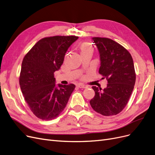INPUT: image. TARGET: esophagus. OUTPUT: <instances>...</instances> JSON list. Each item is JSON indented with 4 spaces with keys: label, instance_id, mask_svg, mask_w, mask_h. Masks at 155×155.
Here are the masks:
<instances>
[{
    "label": "esophagus",
    "instance_id": "1",
    "mask_svg": "<svg viewBox=\"0 0 155 155\" xmlns=\"http://www.w3.org/2000/svg\"><path fill=\"white\" fill-rule=\"evenodd\" d=\"M77 86L80 88H86L87 87V86H86V85H84L82 84H78L77 85Z\"/></svg>",
    "mask_w": 155,
    "mask_h": 155
}]
</instances>
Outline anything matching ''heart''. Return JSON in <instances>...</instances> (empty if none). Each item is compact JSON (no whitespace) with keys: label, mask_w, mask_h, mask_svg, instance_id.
Instances as JSON below:
<instances>
[{"label":"heart","mask_w":155,"mask_h":155,"mask_svg":"<svg viewBox=\"0 0 155 155\" xmlns=\"http://www.w3.org/2000/svg\"><path fill=\"white\" fill-rule=\"evenodd\" d=\"M81 53H82V52L88 51L89 50H93V49L91 46H90V44L87 42H84L81 44Z\"/></svg>","instance_id":"heart-1"}]
</instances>
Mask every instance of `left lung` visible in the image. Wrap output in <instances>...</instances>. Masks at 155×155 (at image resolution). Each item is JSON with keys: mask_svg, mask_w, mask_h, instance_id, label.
<instances>
[{"mask_svg": "<svg viewBox=\"0 0 155 155\" xmlns=\"http://www.w3.org/2000/svg\"><path fill=\"white\" fill-rule=\"evenodd\" d=\"M93 40L100 54L99 73L108 84L104 89L92 87L95 95L90 105L104 116L116 115L126 107L135 84L133 58L126 48L110 38L93 37Z\"/></svg>", "mask_w": 155, "mask_h": 155, "instance_id": "obj_1", "label": "left lung"}]
</instances>
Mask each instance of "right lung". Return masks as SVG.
<instances>
[{"label":"right lung","mask_w":155,"mask_h":155,"mask_svg":"<svg viewBox=\"0 0 155 155\" xmlns=\"http://www.w3.org/2000/svg\"><path fill=\"white\" fill-rule=\"evenodd\" d=\"M76 36H54L38 41L25 55L19 84L25 101L37 118L50 120L66 107L75 86L58 84L54 72L63 64L69 46Z\"/></svg>","instance_id":"right-lung-1"}]
</instances>
